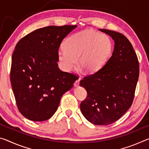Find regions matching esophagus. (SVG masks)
Listing matches in <instances>:
<instances>
[{"label":"esophagus","mask_w":149,"mask_h":149,"mask_svg":"<svg viewBox=\"0 0 149 149\" xmlns=\"http://www.w3.org/2000/svg\"><path fill=\"white\" fill-rule=\"evenodd\" d=\"M80 80H81V78H80V77H79V78H78V79H77L76 81H75V83H74V86L77 87V86H78V85H79Z\"/></svg>","instance_id":"34e87169"}]
</instances>
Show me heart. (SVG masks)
I'll use <instances>...</instances> for the list:
<instances>
[{"instance_id": "b5f03b06", "label": "heart", "mask_w": 149, "mask_h": 149, "mask_svg": "<svg viewBox=\"0 0 149 149\" xmlns=\"http://www.w3.org/2000/svg\"><path fill=\"white\" fill-rule=\"evenodd\" d=\"M64 49L58 52L62 69L70 71L77 62L87 73H94L101 68L112 51V42L106 35L94 30H85L69 37Z\"/></svg>"}]
</instances>
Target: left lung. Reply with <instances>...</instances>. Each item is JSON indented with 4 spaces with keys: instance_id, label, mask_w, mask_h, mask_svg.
<instances>
[{
    "instance_id": "1",
    "label": "left lung",
    "mask_w": 149,
    "mask_h": 149,
    "mask_svg": "<svg viewBox=\"0 0 149 149\" xmlns=\"http://www.w3.org/2000/svg\"><path fill=\"white\" fill-rule=\"evenodd\" d=\"M99 30L114 40V51L101 68L81 80L80 85L86 89L87 96L80 108L89 122L104 125L116 122L132 106L139 64L127 37L119 32Z\"/></svg>"
}]
</instances>
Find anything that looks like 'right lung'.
<instances>
[{"label": "right lung", "mask_w": 149, "mask_h": 149, "mask_svg": "<svg viewBox=\"0 0 149 149\" xmlns=\"http://www.w3.org/2000/svg\"><path fill=\"white\" fill-rule=\"evenodd\" d=\"M77 26H50L35 30L17 42L12 56L10 81L17 107L27 119L49 120L62 96L77 76L60 70L58 52L65 37Z\"/></svg>", "instance_id": "1"}]
</instances>
